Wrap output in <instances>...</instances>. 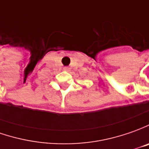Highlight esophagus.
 <instances>
[{"label":"esophagus","instance_id":"34e87169","mask_svg":"<svg viewBox=\"0 0 149 149\" xmlns=\"http://www.w3.org/2000/svg\"><path fill=\"white\" fill-rule=\"evenodd\" d=\"M63 69H64V71H67V72H68L70 68H68V67H65Z\"/></svg>","mask_w":149,"mask_h":149}]
</instances>
